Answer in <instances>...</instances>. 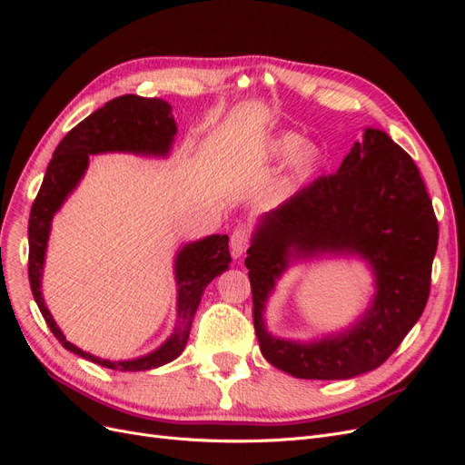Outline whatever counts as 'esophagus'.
I'll use <instances>...</instances> for the list:
<instances>
[{"mask_svg": "<svg viewBox=\"0 0 465 465\" xmlns=\"http://www.w3.org/2000/svg\"><path fill=\"white\" fill-rule=\"evenodd\" d=\"M250 244V232L246 227H236L231 236V254L232 258H241Z\"/></svg>", "mask_w": 465, "mask_h": 465, "instance_id": "1", "label": "esophagus"}]
</instances>
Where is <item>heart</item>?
Listing matches in <instances>:
<instances>
[{"instance_id":"b5f03b06","label":"heart","mask_w":465,"mask_h":465,"mask_svg":"<svg viewBox=\"0 0 465 465\" xmlns=\"http://www.w3.org/2000/svg\"><path fill=\"white\" fill-rule=\"evenodd\" d=\"M291 160L292 173L297 178H306L320 163V151L314 145H302V139L297 134H283L275 137L267 149V157L273 161Z\"/></svg>"}]
</instances>
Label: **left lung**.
Segmentation results:
<instances>
[{
	"mask_svg": "<svg viewBox=\"0 0 465 465\" xmlns=\"http://www.w3.org/2000/svg\"><path fill=\"white\" fill-rule=\"evenodd\" d=\"M439 223L413 159L367 128L335 174L265 213L252 234L248 277L262 355L306 380H347L378 369L425 311ZM359 255L375 273L371 306L353 327L299 344L264 330V302L291 259Z\"/></svg>",
	"mask_w": 465,
	"mask_h": 465,
	"instance_id": "1",
	"label": "left lung"
}]
</instances>
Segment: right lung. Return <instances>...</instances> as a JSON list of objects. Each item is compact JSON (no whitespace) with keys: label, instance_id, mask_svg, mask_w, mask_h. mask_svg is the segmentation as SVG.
Masks as SVG:
<instances>
[{"label":"right lung","instance_id":"right-lung-1","mask_svg":"<svg viewBox=\"0 0 465 465\" xmlns=\"http://www.w3.org/2000/svg\"><path fill=\"white\" fill-rule=\"evenodd\" d=\"M176 135V122L173 106L163 98H145L137 94H124L112 98L103 108L93 112L69 132L60 145L55 147L52 161L46 168L45 180L38 190L29 219V281L33 297L45 316L50 331L67 351L87 359L101 367L137 372L163 367L174 361L186 347L192 322L198 311L205 287L229 270V236L211 234L184 244L174 260V275L178 285L176 299V326L168 340L143 357L130 361H108L94 357L87 351L75 347L65 340V335L54 322L50 311L42 299V270H45L46 246L52 219L75 190L79 180L89 166V154L98 153H134L166 157Z\"/></svg>","mask_w":465,"mask_h":465}]
</instances>
